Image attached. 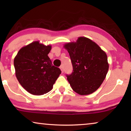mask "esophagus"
Instances as JSON below:
<instances>
[{
	"label": "esophagus",
	"mask_w": 131,
	"mask_h": 131,
	"mask_svg": "<svg viewBox=\"0 0 131 131\" xmlns=\"http://www.w3.org/2000/svg\"><path fill=\"white\" fill-rule=\"evenodd\" d=\"M60 68L61 72L63 73V66H61L60 68Z\"/></svg>",
	"instance_id": "34e87169"
}]
</instances>
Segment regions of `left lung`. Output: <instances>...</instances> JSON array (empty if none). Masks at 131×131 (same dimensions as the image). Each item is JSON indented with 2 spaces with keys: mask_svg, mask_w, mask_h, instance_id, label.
I'll list each match as a JSON object with an SVG mask.
<instances>
[{
  "mask_svg": "<svg viewBox=\"0 0 131 131\" xmlns=\"http://www.w3.org/2000/svg\"><path fill=\"white\" fill-rule=\"evenodd\" d=\"M69 54L72 73L66 75L71 87L77 94L87 95L98 89L108 70L107 57L97 44L85 37L64 44Z\"/></svg>",
  "mask_w": 131,
  "mask_h": 131,
  "instance_id": "obj_1",
  "label": "left lung"
}]
</instances>
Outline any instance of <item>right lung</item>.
I'll list each match as a JSON object with an SVG mask.
<instances>
[{
  "label": "right lung",
  "mask_w": 131,
  "mask_h": 131,
  "mask_svg": "<svg viewBox=\"0 0 131 131\" xmlns=\"http://www.w3.org/2000/svg\"><path fill=\"white\" fill-rule=\"evenodd\" d=\"M51 50V45L35 41L22 47L14 58L18 81L31 94L41 95L50 91L61 73L48 56Z\"/></svg>",
  "instance_id": "add662e5"
}]
</instances>
